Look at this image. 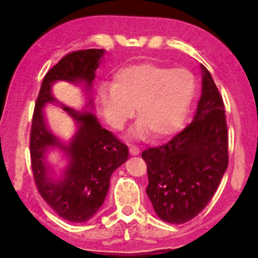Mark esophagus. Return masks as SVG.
Returning a JSON list of instances; mask_svg holds the SVG:
<instances>
[{
  "label": "esophagus",
  "mask_w": 258,
  "mask_h": 258,
  "mask_svg": "<svg viewBox=\"0 0 258 258\" xmlns=\"http://www.w3.org/2000/svg\"><path fill=\"white\" fill-rule=\"evenodd\" d=\"M130 153H131V155H138V154L141 153V150H139L138 147L131 146L130 147Z\"/></svg>",
  "instance_id": "1"
}]
</instances>
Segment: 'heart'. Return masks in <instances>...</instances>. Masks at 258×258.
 <instances>
[{"label": "heart", "mask_w": 258, "mask_h": 258, "mask_svg": "<svg viewBox=\"0 0 258 258\" xmlns=\"http://www.w3.org/2000/svg\"><path fill=\"white\" fill-rule=\"evenodd\" d=\"M195 94L194 75L184 68L143 61L121 68L111 86L99 90V102L108 125L122 130L137 111L139 121L131 137L165 138L179 131Z\"/></svg>", "instance_id": "heart-1"}]
</instances>
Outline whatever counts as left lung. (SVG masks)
Wrapping results in <instances>:
<instances>
[{
    "instance_id": "8db88e82",
    "label": "left lung",
    "mask_w": 258,
    "mask_h": 258,
    "mask_svg": "<svg viewBox=\"0 0 258 258\" xmlns=\"http://www.w3.org/2000/svg\"><path fill=\"white\" fill-rule=\"evenodd\" d=\"M203 91L188 125L164 146L142 153L147 162V195L156 215L182 224L205 209L228 166L224 104L209 70L201 64Z\"/></svg>"
}]
</instances>
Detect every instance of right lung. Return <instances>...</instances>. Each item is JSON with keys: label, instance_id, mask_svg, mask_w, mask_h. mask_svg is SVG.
I'll use <instances>...</instances> for the list:
<instances>
[{"label": "right lung", "instance_id": "obj_1", "mask_svg": "<svg viewBox=\"0 0 258 258\" xmlns=\"http://www.w3.org/2000/svg\"><path fill=\"white\" fill-rule=\"evenodd\" d=\"M104 55V49H84L67 54L46 74L35 103L30 132L31 167L38 193L64 220L82 223L96 215L104 203L110 177L126 162L128 149L108 130L103 128L93 112L63 106L76 123V132L61 143L46 125L44 105L54 103L52 86L58 81L85 86L86 108L93 109L92 82ZM58 147L67 158V166L55 177L46 164V152Z\"/></svg>", "mask_w": 258, "mask_h": 258}]
</instances>
